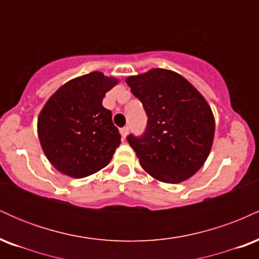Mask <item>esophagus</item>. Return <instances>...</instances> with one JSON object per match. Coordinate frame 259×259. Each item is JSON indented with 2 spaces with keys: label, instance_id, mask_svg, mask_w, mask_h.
<instances>
[{
  "label": "esophagus",
  "instance_id": "1",
  "mask_svg": "<svg viewBox=\"0 0 259 259\" xmlns=\"http://www.w3.org/2000/svg\"><path fill=\"white\" fill-rule=\"evenodd\" d=\"M127 133H129V126H124V127H121V129H120L121 138H123V139H125V138H126Z\"/></svg>",
  "mask_w": 259,
  "mask_h": 259
}]
</instances>
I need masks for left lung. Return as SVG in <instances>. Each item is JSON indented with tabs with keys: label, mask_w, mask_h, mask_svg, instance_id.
I'll return each mask as SVG.
<instances>
[{
	"label": "left lung",
	"mask_w": 259,
	"mask_h": 259,
	"mask_svg": "<svg viewBox=\"0 0 259 259\" xmlns=\"http://www.w3.org/2000/svg\"><path fill=\"white\" fill-rule=\"evenodd\" d=\"M126 84L147 114L145 133L126 138L141 167L163 183L189 179L206 162L214 138L207 101L180 74L167 69L129 76Z\"/></svg>",
	"instance_id": "left-lung-1"
}]
</instances>
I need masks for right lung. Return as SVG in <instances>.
<instances>
[{
    "label": "right lung",
    "instance_id": "1",
    "mask_svg": "<svg viewBox=\"0 0 259 259\" xmlns=\"http://www.w3.org/2000/svg\"><path fill=\"white\" fill-rule=\"evenodd\" d=\"M117 82L100 72L79 76L61 86L40 112L41 147L61 173L85 178L111 162L120 134L102 100Z\"/></svg>",
    "mask_w": 259,
    "mask_h": 259
}]
</instances>
